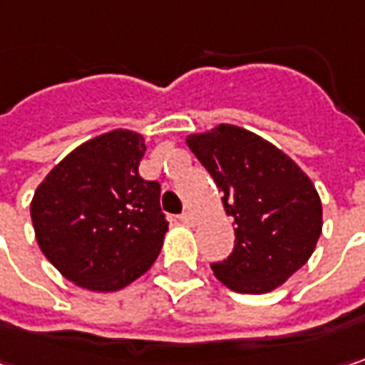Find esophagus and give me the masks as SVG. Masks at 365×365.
Segmentation results:
<instances>
[{
    "instance_id": "34e87169",
    "label": "esophagus",
    "mask_w": 365,
    "mask_h": 365,
    "mask_svg": "<svg viewBox=\"0 0 365 365\" xmlns=\"http://www.w3.org/2000/svg\"><path fill=\"white\" fill-rule=\"evenodd\" d=\"M180 218H182V222H185V225H196V212H192V210L183 212Z\"/></svg>"
}]
</instances>
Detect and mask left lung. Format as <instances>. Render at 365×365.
<instances>
[{
    "instance_id": "1",
    "label": "left lung",
    "mask_w": 365,
    "mask_h": 365,
    "mask_svg": "<svg viewBox=\"0 0 365 365\" xmlns=\"http://www.w3.org/2000/svg\"><path fill=\"white\" fill-rule=\"evenodd\" d=\"M212 175L232 218L235 249L212 263L214 276L239 294L279 288L309 262L323 230V204L310 178L276 145L235 124L185 136Z\"/></svg>"
}]
</instances>
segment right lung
<instances>
[{"instance_id": "1", "label": "right lung", "mask_w": 365, "mask_h": 365, "mask_svg": "<svg viewBox=\"0 0 365 365\" xmlns=\"http://www.w3.org/2000/svg\"><path fill=\"white\" fill-rule=\"evenodd\" d=\"M147 151L135 130L116 128L73 149L30 202L36 243L75 286L116 292L151 267L167 232L161 185L138 175Z\"/></svg>"}]
</instances>
